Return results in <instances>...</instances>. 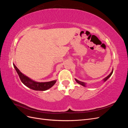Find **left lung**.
I'll return each instance as SVG.
<instances>
[{
	"instance_id": "left-lung-1",
	"label": "left lung",
	"mask_w": 128,
	"mask_h": 128,
	"mask_svg": "<svg viewBox=\"0 0 128 128\" xmlns=\"http://www.w3.org/2000/svg\"><path fill=\"white\" fill-rule=\"evenodd\" d=\"M113 69H112V70L110 74L108 75L107 77H106L105 78H104V79L102 80H103V82H106V81L108 78H110V77L111 76V75H112V74H113ZM75 80L76 82L77 83L80 84V85H81V86H83L86 87V83L83 82H81V81H80V80H77V79H76V78H75Z\"/></svg>"
}]
</instances>
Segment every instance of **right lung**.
<instances>
[{"instance_id":"right-lung-1","label":"right lung","mask_w":128,"mask_h":128,"mask_svg":"<svg viewBox=\"0 0 128 128\" xmlns=\"http://www.w3.org/2000/svg\"><path fill=\"white\" fill-rule=\"evenodd\" d=\"M13 66L16 70L22 83L32 90L36 91H46L52 87L56 82V80H53L47 82H36L22 74L14 64Z\"/></svg>"}]
</instances>
